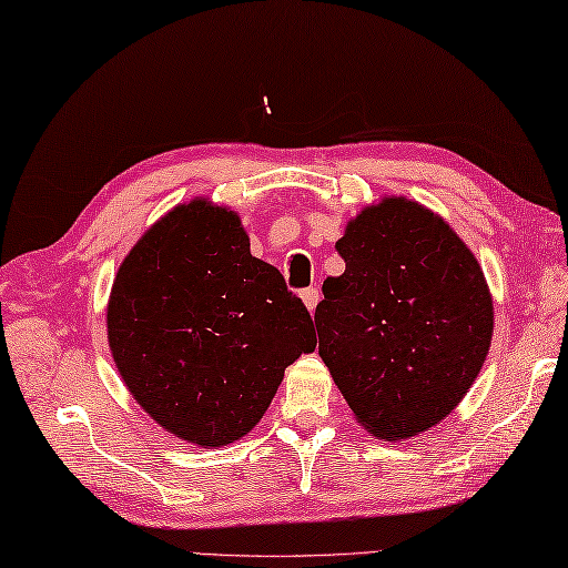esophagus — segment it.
<instances>
[{
    "label": "esophagus",
    "instance_id": "obj_1",
    "mask_svg": "<svg viewBox=\"0 0 568 568\" xmlns=\"http://www.w3.org/2000/svg\"><path fill=\"white\" fill-rule=\"evenodd\" d=\"M318 298H321V294H318L316 286H308V288H304V292H302V302H304V306L308 308V314L316 312Z\"/></svg>",
    "mask_w": 568,
    "mask_h": 568
}]
</instances>
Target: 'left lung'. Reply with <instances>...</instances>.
Listing matches in <instances>:
<instances>
[{"mask_svg": "<svg viewBox=\"0 0 568 568\" xmlns=\"http://www.w3.org/2000/svg\"><path fill=\"white\" fill-rule=\"evenodd\" d=\"M336 250L346 272L321 286L318 356L361 427L410 440L483 371L495 334L485 272L450 224L403 195L363 207Z\"/></svg>", "mask_w": 568, "mask_h": 568, "instance_id": "left-lung-1", "label": "left lung"}]
</instances>
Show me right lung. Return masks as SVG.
Listing matches in <instances>:
<instances>
[{
    "label": "right lung",
    "instance_id": "1",
    "mask_svg": "<svg viewBox=\"0 0 568 568\" xmlns=\"http://www.w3.org/2000/svg\"><path fill=\"white\" fill-rule=\"evenodd\" d=\"M109 348L133 400L207 450L247 435L286 366L316 348L314 321L280 270L250 252L232 207L180 202L115 272Z\"/></svg>",
    "mask_w": 568,
    "mask_h": 568
}]
</instances>
